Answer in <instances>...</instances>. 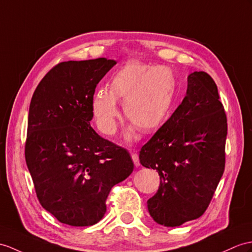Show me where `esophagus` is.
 <instances>
[{
  "label": "esophagus",
  "mask_w": 252,
  "mask_h": 252,
  "mask_svg": "<svg viewBox=\"0 0 252 252\" xmlns=\"http://www.w3.org/2000/svg\"><path fill=\"white\" fill-rule=\"evenodd\" d=\"M131 158H132V161H133L134 165H136V167H139V165H140V160H139L138 154H136V153H132Z\"/></svg>",
  "instance_id": "esophagus-1"
}]
</instances>
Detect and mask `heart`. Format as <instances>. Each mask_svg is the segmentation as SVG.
Segmentation results:
<instances>
[{
  "label": "heart",
  "mask_w": 252,
  "mask_h": 252,
  "mask_svg": "<svg viewBox=\"0 0 252 252\" xmlns=\"http://www.w3.org/2000/svg\"><path fill=\"white\" fill-rule=\"evenodd\" d=\"M174 93L175 79L168 67L129 62L112 76L110 90L101 88L95 92L91 102L92 113L99 130L112 136L120 114L116 101H124L126 119L138 129L152 131L167 119Z\"/></svg>",
  "instance_id": "heart-1"
}]
</instances>
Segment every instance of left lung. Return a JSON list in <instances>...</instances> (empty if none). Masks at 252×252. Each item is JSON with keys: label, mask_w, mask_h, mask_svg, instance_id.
<instances>
[{"label": "left lung", "mask_w": 252, "mask_h": 252, "mask_svg": "<svg viewBox=\"0 0 252 252\" xmlns=\"http://www.w3.org/2000/svg\"><path fill=\"white\" fill-rule=\"evenodd\" d=\"M187 82L182 103L139 155L143 167L160 176L147 208L164 226L202 216L224 171L228 124L217 85L204 71L190 73Z\"/></svg>", "instance_id": "1"}]
</instances>
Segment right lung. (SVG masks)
Segmentation results:
<instances>
[{
    "label": "right lung",
    "instance_id": "obj_1",
    "mask_svg": "<svg viewBox=\"0 0 252 252\" xmlns=\"http://www.w3.org/2000/svg\"><path fill=\"white\" fill-rule=\"evenodd\" d=\"M115 64L99 58L55 65L30 103L26 161L41 206L65 224L97 223L110 190L133 170L129 153L90 124L95 89Z\"/></svg>",
    "mask_w": 252,
    "mask_h": 252
}]
</instances>
